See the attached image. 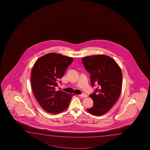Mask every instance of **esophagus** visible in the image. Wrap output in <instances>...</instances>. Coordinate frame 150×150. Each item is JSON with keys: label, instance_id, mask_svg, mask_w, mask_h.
<instances>
[{"label": "esophagus", "instance_id": "1", "mask_svg": "<svg viewBox=\"0 0 150 150\" xmlns=\"http://www.w3.org/2000/svg\"><path fill=\"white\" fill-rule=\"evenodd\" d=\"M79 96L80 97H83V98H86V97H87V95L86 94H85V93H82L81 94H80L79 95Z\"/></svg>", "mask_w": 150, "mask_h": 150}]
</instances>
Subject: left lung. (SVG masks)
<instances>
[{"label":"left lung","mask_w":150,"mask_h":150,"mask_svg":"<svg viewBox=\"0 0 150 150\" xmlns=\"http://www.w3.org/2000/svg\"><path fill=\"white\" fill-rule=\"evenodd\" d=\"M82 63L90 74L91 86H99L90 97L93 101V107L87 111L94 115L106 113L117 101L122 89L121 69L113 59L103 54L84 57Z\"/></svg>","instance_id":"1"}]
</instances>
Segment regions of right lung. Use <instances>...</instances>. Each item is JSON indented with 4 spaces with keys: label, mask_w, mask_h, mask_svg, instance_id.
I'll list each match as a JSON object with an SVG mask.
<instances>
[{
    "label": "right lung",
    "mask_w": 150,
    "mask_h": 150,
    "mask_svg": "<svg viewBox=\"0 0 150 150\" xmlns=\"http://www.w3.org/2000/svg\"><path fill=\"white\" fill-rule=\"evenodd\" d=\"M74 59L55 53H48L38 59L34 64L31 76L33 94L41 107L46 112L58 114L68 107L72 97L57 90L60 80Z\"/></svg>",
    "instance_id": "right-lung-1"
}]
</instances>
